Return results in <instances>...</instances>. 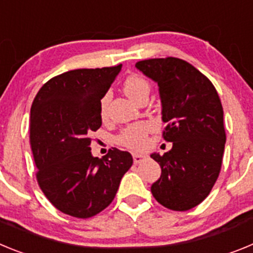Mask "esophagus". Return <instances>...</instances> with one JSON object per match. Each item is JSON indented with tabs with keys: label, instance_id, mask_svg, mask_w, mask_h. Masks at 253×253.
Segmentation results:
<instances>
[{
	"label": "esophagus",
	"instance_id": "34e87169",
	"mask_svg": "<svg viewBox=\"0 0 253 253\" xmlns=\"http://www.w3.org/2000/svg\"><path fill=\"white\" fill-rule=\"evenodd\" d=\"M146 158H147L146 154H140V153H134V154H133L134 163H140V162H143V161L146 160Z\"/></svg>",
	"mask_w": 253,
	"mask_h": 253
}]
</instances>
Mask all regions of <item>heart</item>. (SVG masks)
I'll use <instances>...</instances> for the list:
<instances>
[{"mask_svg": "<svg viewBox=\"0 0 253 253\" xmlns=\"http://www.w3.org/2000/svg\"><path fill=\"white\" fill-rule=\"evenodd\" d=\"M123 90L133 101L139 102L143 99H148L151 84L143 76L134 73L125 78L124 84H123ZM109 102H110V93H105L100 100V116L102 120L107 118ZM149 131H151V125L148 123H135V124H131L124 128L118 134L116 143L125 148L131 149V151H142L146 148L147 135Z\"/></svg>", "mask_w": 253, "mask_h": 253, "instance_id": "obj_1", "label": "heart"}]
</instances>
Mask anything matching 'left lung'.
I'll return each instance as SVG.
<instances>
[{
  "label": "left lung",
  "instance_id": "obj_1",
  "mask_svg": "<svg viewBox=\"0 0 253 253\" xmlns=\"http://www.w3.org/2000/svg\"><path fill=\"white\" fill-rule=\"evenodd\" d=\"M160 87L162 137L171 151L151 156L162 173L151 187L154 199L176 211L193 209L218 180L225 146L223 106L207 76L180 58H153L135 63Z\"/></svg>",
  "mask_w": 253,
  "mask_h": 253
}]
</instances>
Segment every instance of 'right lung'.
I'll return each mask as SVG.
<instances>
[{"label":"right lung","instance_id":"add662e5","mask_svg":"<svg viewBox=\"0 0 253 253\" xmlns=\"http://www.w3.org/2000/svg\"><path fill=\"white\" fill-rule=\"evenodd\" d=\"M122 64L68 71L50 78L30 110V147L37 181L62 213L91 218L111 204L124 173L133 165L129 152L91 154V134L101 126L100 100Z\"/></svg>","mask_w":253,"mask_h":253}]
</instances>
